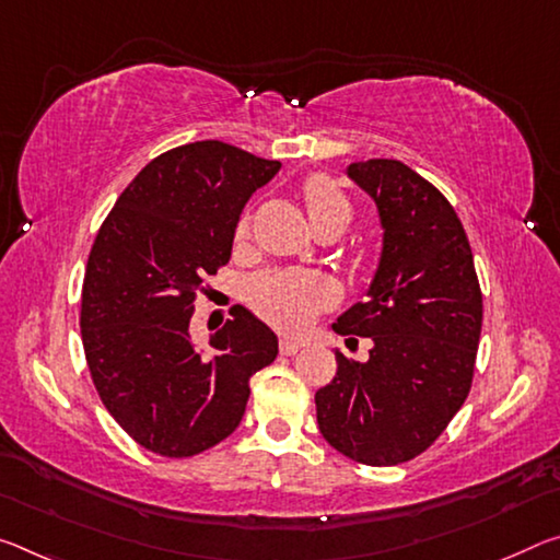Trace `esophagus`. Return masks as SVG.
Instances as JSON below:
<instances>
[{
  "mask_svg": "<svg viewBox=\"0 0 560 560\" xmlns=\"http://www.w3.org/2000/svg\"><path fill=\"white\" fill-rule=\"evenodd\" d=\"M301 351V341L296 339H281L279 341V353L281 357H294V353Z\"/></svg>",
  "mask_w": 560,
  "mask_h": 560,
  "instance_id": "34e87169",
  "label": "esophagus"
}]
</instances>
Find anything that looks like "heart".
<instances>
[{
  "label": "heart",
  "mask_w": 560,
  "mask_h": 560,
  "mask_svg": "<svg viewBox=\"0 0 560 560\" xmlns=\"http://www.w3.org/2000/svg\"><path fill=\"white\" fill-rule=\"evenodd\" d=\"M308 219L314 229L336 226L343 229L353 219V203L339 182L328 174H312L301 186ZM248 234V219L244 217L236 224V238L242 242ZM328 304L326 283L306 271H277L266 273L252 287V306L264 322L277 326L279 331L299 334L312 326L314 318Z\"/></svg>",
  "instance_id": "b5f03b06"
}]
</instances>
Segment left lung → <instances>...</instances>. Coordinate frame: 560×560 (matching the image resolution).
I'll list each match as a JSON object with an SVG mask.
<instances>
[{
	"mask_svg": "<svg viewBox=\"0 0 560 560\" xmlns=\"http://www.w3.org/2000/svg\"><path fill=\"white\" fill-rule=\"evenodd\" d=\"M349 176L376 201L384 252L366 301L334 328L374 349L363 363L336 349L316 421L357 464L396 466L421 456L471 392L483 296L464 224L436 186L396 159L357 162Z\"/></svg>",
	"mask_w": 560,
	"mask_h": 560,
	"instance_id": "1",
	"label": "left lung"
}]
</instances>
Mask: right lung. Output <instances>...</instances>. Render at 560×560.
I'll return each instance as SVG.
<instances>
[{"label": "right lung", "mask_w": 560, "mask_h": 560, "mask_svg": "<svg viewBox=\"0 0 560 560\" xmlns=\"http://www.w3.org/2000/svg\"><path fill=\"white\" fill-rule=\"evenodd\" d=\"M281 162L224 141H194L152 159L96 232L82 287V343L106 411L141 448L189 458L232 436L248 381L277 359L273 331L248 312L189 336L197 296L229 264L248 197Z\"/></svg>", "instance_id": "right-lung-1"}]
</instances>
